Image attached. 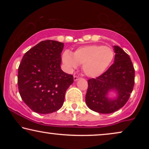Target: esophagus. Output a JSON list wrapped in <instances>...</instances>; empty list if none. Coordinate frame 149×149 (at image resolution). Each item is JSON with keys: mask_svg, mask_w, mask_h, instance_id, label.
Masks as SVG:
<instances>
[{"mask_svg": "<svg viewBox=\"0 0 149 149\" xmlns=\"http://www.w3.org/2000/svg\"><path fill=\"white\" fill-rule=\"evenodd\" d=\"M80 79V77H77V76H74V81H77V80H79V79Z\"/></svg>", "mask_w": 149, "mask_h": 149, "instance_id": "esophagus-1", "label": "esophagus"}]
</instances>
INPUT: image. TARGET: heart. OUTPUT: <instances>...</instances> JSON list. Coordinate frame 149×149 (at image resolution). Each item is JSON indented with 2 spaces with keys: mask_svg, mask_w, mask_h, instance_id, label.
<instances>
[{
  "mask_svg": "<svg viewBox=\"0 0 149 149\" xmlns=\"http://www.w3.org/2000/svg\"><path fill=\"white\" fill-rule=\"evenodd\" d=\"M115 58L113 49L102 45H88L81 47L72 54L65 52L62 61L68 71L82 65L83 72L89 77H97L109 68Z\"/></svg>",
  "mask_w": 149,
  "mask_h": 149,
  "instance_id": "b5f03b06",
  "label": "heart"
}]
</instances>
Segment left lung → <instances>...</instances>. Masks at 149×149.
<instances>
[{
	"label": "left lung",
	"mask_w": 149,
	"mask_h": 149,
	"mask_svg": "<svg viewBox=\"0 0 149 149\" xmlns=\"http://www.w3.org/2000/svg\"><path fill=\"white\" fill-rule=\"evenodd\" d=\"M114 48L113 64L100 76L87 81L85 102L97 113L109 114L118 111L127 103L134 88L135 70L130 57L120 47L116 45ZM111 90L118 93L115 100H109L106 96Z\"/></svg>",
	"instance_id": "left-lung-1"
}]
</instances>
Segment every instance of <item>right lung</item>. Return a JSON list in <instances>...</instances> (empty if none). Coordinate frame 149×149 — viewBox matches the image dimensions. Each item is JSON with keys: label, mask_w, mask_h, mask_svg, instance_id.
Segmentation results:
<instances>
[{"label": "right lung", "mask_w": 149, "mask_h": 149, "mask_svg": "<svg viewBox=\"0 0 149 149\" xmlns=\"http://www.w3.org/2000/svg\"><path fill=\"white\" fill-rule=\"evenodd\" d=\"M64 43L42 40L24 54L18 68L19 94L34 112L49 114L64 104L65 93L74 81L60 68Z\"/></svg>", "instance_id": "1"}]
</instances>
